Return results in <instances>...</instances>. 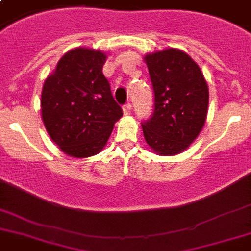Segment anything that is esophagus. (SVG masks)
Masks as SVG:
<instances>
[{
	"mask_svg": "<svg viewBox=\"0 0 251 251\" xmlns=\"http://www.w3.org/2000/svg\"><path fill=\"white\" fill-rule=\"evenodd\" d=\"M122 110H124V114L131 113V104H125V105L122 106Z\"/></svg>",
	"mask_w": 251,
	"mask_h": 251,
	"instance_id": "1",
	"label": "esophagus"
}]
</instances>
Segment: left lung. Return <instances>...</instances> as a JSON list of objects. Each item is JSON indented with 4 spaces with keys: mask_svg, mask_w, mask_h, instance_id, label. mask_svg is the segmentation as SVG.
<instances>
[{
    "mask_svg": "<svg viewBox=\"0 0 251 251\" xmlns=\"http://www.w3.org/2000/svg\"><path fill=\"white\" fill-rule=\"evenodd\" d=\"M155 92L152 117L142 129L147 145L161 156L189 149L202 131L208 112V86L198 64L181 49L143 57Z\"/></svg>",
    "mask_w": 251,
    "mask_h": 251,
    "instance_id": "left-lung-1",
    "label": "left lung"
}]
</instances>
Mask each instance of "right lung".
I'll use <instances>...</instances> for the list:
<instances>
[{
  "label": "right lung",
  "mask_w": 251,
  "mask_h": 251,
  "mask_svg": "<svg viewBox=\"0 0 251 251\" xmlns=\"http://www.w3.org/2000/svg\"><path fill=\"white\" fill-rule=\"evenodd\" d=\"M106 58L98 49H72L43 84L41 118L49 137L69 156L83 159L100 152L122 117L102 74Z\"/></svg>",
  "instance_id": "1"
}]
</instances>
